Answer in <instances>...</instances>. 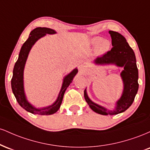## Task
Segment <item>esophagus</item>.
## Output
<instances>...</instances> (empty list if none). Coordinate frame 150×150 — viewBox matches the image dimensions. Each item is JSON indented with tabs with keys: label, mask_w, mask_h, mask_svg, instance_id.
Here are the masks:
<instances>
[{
	"label": "esophagus",
	"mask_w": 150,
	"mask_h": 150,
	"mask_svg": "<svg viewBox=\"0 0 150 150\" xmlns=\"http://www.w3.org/2000/svg\"><path fill=\"white\" fill-rule=\"evenodd\" d=\"M85 69V66L83 65H79V70H84Z\"/></svg>",
	"instance_id": "obj_1"
}]
</instances>
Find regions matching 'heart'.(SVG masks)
<instances>
[{
	"label": "heart",
	"mask_w": 150,
	"mask_h": 150,
	"mask_svg": "<svg viewBox=\"0 0 150 150\" xmlns=\"http://www.w3.org/2000/svg\"><path fill=\"white\" fill-rule=\"evenodd\" d=\"M90 44L92 46H97L96 48V53L97 55H104L107 53L110 49V44L109 41L103 40L101 37H96L92 38L90 40Z\"/></svg>",
	"instance_id": "1"
}]
</instances>
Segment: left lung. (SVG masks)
<instances>
[{"mask_svg": "<svg viewBox=\"0 0 150 150\" xmlns=\"http://www.w3.org/2000/svg\"><path fill=\"white\" fill-rule=\"evenodd\" d=\"M111 37L112 49L102 56L97 57L94 62L97 65L115 64L123 67L124 70L120 73L123 82V91L120 98L116 102V106L111 111L99 106L91 101L87 96L86 89L84 96L91 109L101 115H116L124 112L131 106L138 90V70L136 65L135 55L133 50L129 46L125 38L120 33L109 31Z\"/></svg>", "mask_w": 150, "mask_h": 150, "instance_id": "8db88e82", "label": "left lung"}]
</instances>
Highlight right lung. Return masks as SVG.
Segmentation results:
<instances>
[{"mask_svg": "<svg viewBox=\"0 0 150 150\" xmlns=\"http://www.w3.org/2000/svg\"><path fill=\"white\" fill-rule=\"evenodd\" d=\"M56 33V32L55 30L50 28H46V27H37L32 30L30 32L27 40L24 43L20 49L18 59L15 63L14 69H13V75L11 80V87L13 94L18 104L26 111L33 114L51 115L56 113L61 106L65 90L72 82L73 77L78 72L77 68H75L71 73H70L64 77L61 89L58 94L57 99L51 106L42 108H37L32 106L27 101L25 94V90H24L23 74L24 68H25L26 61L28 57L29 53L34 44L40 38L45 36L46 34H53Z\"/></svg>", "mask_w": 150, "mask_h": 150, "instance_id": "add662e5", "label": "right lung"}]
</instances>
